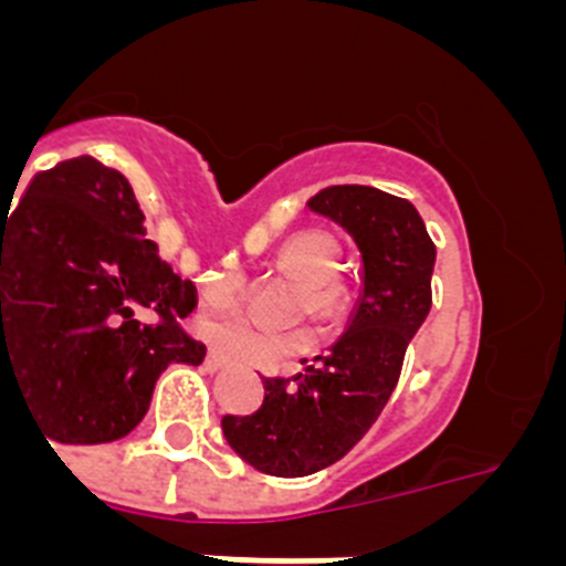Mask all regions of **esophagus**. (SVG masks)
<instances>
[{"instance_id": "esophagus-1", "label": "esophagus", "mask_w": 566, "mask_h": 566, "mask_svg": "<svg viewBox=\"0 0 566 566\" xmlns=\"http://www.w3.org/2000/svg\"><path fill=\"white\" fill-rule=\"evenodd\" d=\"M203 368H207L209 374L223 371V368H227V359H223L221 354H218V352H209V354H207V359H203Z\"/></svg>"}]
</instances>
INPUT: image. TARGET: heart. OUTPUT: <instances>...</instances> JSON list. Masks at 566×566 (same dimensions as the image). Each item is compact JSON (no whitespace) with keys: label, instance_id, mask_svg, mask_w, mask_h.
<instances>
[{"label":"heart","instance_id":"b5f03b06","mask_svg":"<svg viewBox=\"0 0 566 566\" xmlns=\"http://www.w3.org/2000/svg\"><path fill=\"white\" fill-rule=\"evenodd\" d=\"M337 247L334 240L319 232H300L277 249L274 254V272L297 283V292L292 294L286 308V323L300 319H314L323 332L345 326L352 317L354 292L343 277H337ZM203 306L212 312H232L243 300L238 274H214L203 283ZM209 337L218 345V352L229 359L243 365H258V368H272V365L286 363L294 354L306 352L312 345L308 332L272 334L260 332L249 323H218L209 328Z\"/></svg>","mask_w":566,"mask_h":566}]
</instances>
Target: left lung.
I'll return each mask as SVG.
<instances>
[{"label": "left lung", "instance_id": "8db88e82", "mask_svg": "<svg viewBox=\"0 0 566 566\" xmlns=\"http://www.w3.org/2000/svg\"><path fill=\"white\" fill-rule=\"evenodd\" d=\"M308 209L352 234L363 254V292L328 354L294 377H266L252 417H223L232 451L260 473L312 476L368 433L397 388L408 343L431 312L437 247L417 207L374 187L319 189Z\"/></svg>", "mask_w": 566, "mask_h": 566}]
</instances>
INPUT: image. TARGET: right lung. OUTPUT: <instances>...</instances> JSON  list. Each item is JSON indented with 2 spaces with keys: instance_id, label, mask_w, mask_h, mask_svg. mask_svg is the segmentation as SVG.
I'll return each instance as SVG.
<instances>
[{
  "instance_id": "right-lung-1",
  "label": "right lung",
  "mask_w": 566,
  "mask_h": 566,
  "mask_svg": "<svg viewBox=\"0 0 566 566\" xmlns=\"http://www.w3.org/2000/svg\"><path fill=\"white\" fill-rule=\"evenodd\" d=\"M195 306L192 280L147 240L127 178L90 155L39 172L13 212L0 209V385L13 379L50 442L127 437L164 368L207 357L181 326Z\"/></svg>"
}]
</instances>
